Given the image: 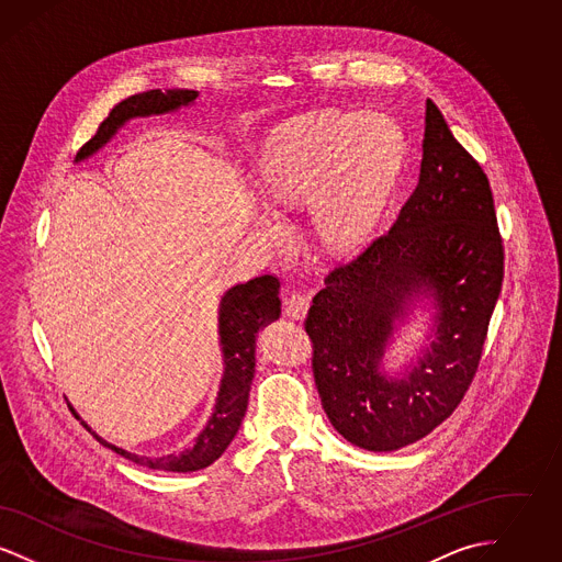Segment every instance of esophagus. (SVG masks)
Returning a JSON list of instances; mask_svg holds the SVG:
<instances>
[{
	"instance_id": "obj_1",
	"label": "esophagus",
	"mask_w": 562,
	"mask_h": 562,
	"mask_svg": "<svg viewBox=\"0 0 562 562\" xmlns=\"http://www.w3.org/2000/svg\"><path fill=\"white\" fill-rule=\"evenodd\" d=\"M310 310V296L307 294L293 293L284 301V314L293 321H303Z\"/></svg>"
}]
</instances>
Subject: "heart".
<instances>
[{
  "instance_id": "1",
  "label": "heart",
  "mask_w": 562,
  "mask_h": 562,
  "mask_svg": "<svg viewBox=\"0 0 562 562\" xmlns=\"http://www.w3.org/2000/svg\"><path fill=\"white\" fill-rule=\"evenodd\" d=\"M401 160V131L387 115L326 111L273 138L261 179L284 206L310 200L322 241L344 250L371 232Z\"/></svg>"
}]
</instances>
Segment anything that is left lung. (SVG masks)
I'll return each mask as SVG.
<instances>
[{
    "mask_svg": "<svg viewBox=\"0 0 562 562\" xmlns=\"http://www.w3.org/2000/svg\"><path fill=\"white\" fill-rule=\"evenodd\" d=\"M504 282V241L488 179L426 101L419 181L390 232L328 271L305 318L324 413L348 442L383 453L451 417L481 364ZM424 293L437 339L401 380L378 373L393 322Z\"/></svg>",
    "mask_w": 562,
    "mask_h": 562,
    "instance_id": "obj_1",
    "label": "left lung"
}]
</instances>
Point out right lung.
<instances>
[{"instance_id": "right-lung-1", "label": "right lung", "mask_w": 562, "mask_h": 562, "mask_svg": "<svg viewBox=\"0 0 562 562\" xmlns=\"http://www.w3.org/2000/svg\"><path fill=\"white\" fill-rule=\"evenodd\" d=\"M195 97H198L195 90H166V92L149 90V92L124 99L122 103H117L109 111L108 117L101 122L97 134L86 145H81L76 160H83L92 156L97 149H101L126 120L136 115L175 111L181 105H189L191 101H195ZM278 291H280L278 278L266 273L244 284H236L221 299L218 335H221L223 358H225V373L221 379L213 417L209 419L206 428L202 429V434L193 440L191 447L183 449L181 453L149 459V457H140V454L117 449L105 442L101 436H97L94 431L92 436L103 447L151 470L195 472L211 465L214 459L225 453V449L229 447V442L240 429L241 419L248 406L250 383L255 376V339L261 326L280 316Z\"/></svg>"}]
</instances>
